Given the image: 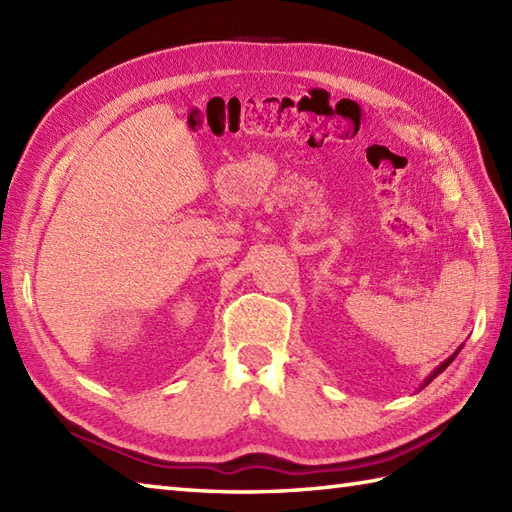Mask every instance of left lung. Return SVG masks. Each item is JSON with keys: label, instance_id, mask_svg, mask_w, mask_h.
<instances>
[{"label": "left lung", "instance_id": "obj_1", "mask_svg": "<svg viewBox=\"0 0 512 512\" xmlns=\"http://www.w3.org/2000/svg\"><path fill=\"white\" fill-rule=\"evenodd\" d=\"M458 352H460V350H458ZM458 352H455V354H451V356H449V358H447V361H444V363H442V365H438V367H436V369H433V374H431V376H429V378H427V380H424V385H422V387H427V385H429V383H431V380H433V378H436V376H438V374H442V372H444V369H447V367H449V365H451V363H453V358H455V356H458Z\"/></svg>", "mask_w": 512, "mask_h": 512}]
</instances>
